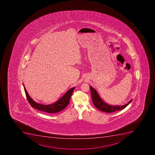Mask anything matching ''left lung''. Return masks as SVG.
<instances>
[{
    "label": "left lung",
    "mask_w": 155,
    "mask_h": 155,
    "mask_svg": "<svg viewBox=\"0 0 155 155\" xmlns=\"http://www.w3.org/2000/svg\"><path fill=\"white\" fill-rule=\"evenodd\" d=\"M90 89L93 104L99 110L106 113H110L123 110L132 101V99L130 100L127 104L124 105H110L104 102V100L100 97L96 90L94 88L90 86Z\"/></svg>",
    "instance_id": "left-lung-1"
}]
</instances>
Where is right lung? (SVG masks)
I'll return each mask as SVG.
<instances>
[{
	"label": "right lung",
	"instance_id": "right-lung-1",
	"mask_svg": "<svg viewBox=\"0 0 155 155\" xmlns=\"http://www.w3.org/2000/svg\"><path fill=\"white\" fill-rule=\"evenodd\" d=\"M23 86L24 88L27 99L32 108L38 109V110H41L42 112H46L47 113H56L60 112L65 109L69 104L71 94L75 88V87H74L69 89L66 92L65 94L61 97L59 99L56 101L55 102L53 103L52 104L45 105L36 102L34 101L28 94L24 84Z\"/></svg>",
	"mask_w": 155,
	"mask_h": 155
}]
</instances>
